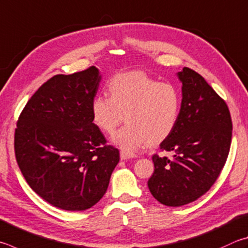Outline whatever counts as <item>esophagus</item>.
Listing matches in <instances>:
<instances>
[{
    "label": "esophagus",
    "mask_w": 248,
    "mask_h": 248,
    "mask_svg": "<svg viewBox=\"0 0 248 248\" xmlns=\"http://www.w3.org/2000/svg\"><path fill=\"white\" fill-rule=\"evenodd\" d=\"M134 155L132 154H129L127 152H120V159L121 160H125V159H129V158H133Z\"/></svg>",
    "instance_id": "34e87169"
}]
</instances>
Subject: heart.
<instances>
[{
    "mask_svg": "<svg viewBox=\"0 0 248 248\" xmlns=\"http://www.w3.org/2000/svg\"><path fill=\"white\" fill-rule=\"evenodd\" d=\"M110 96L93 98L92 119L98 129L112 133L125 118L128 124L116 132L112 143L134 152L147 142L167 139L178 123L181 98L173 84L148 77L141 71L118 75L108 84Z\"/></svg>",
    "mask_w": 248,
    "mask_h": 248,
    "instance_id": "1",
    "label": "heart"
}]
</instances>
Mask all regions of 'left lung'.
<instances>
[{"mask_svg": "<svg viewBox=\"0 0 248 248\" xmlns=\"http://www.w3.org/2000/svg\"><path fill=\"white\" fill-rule=\"evenodd\" d=\"M182 102L178 123L160 150L173 158L153 156L154 173L147 182L161 204L179 207L200 199L213 186L226 164L232 139L228 106L196 71L178 73Z\"/></svg>", "mask_w": 248, "mask_h": 248, "instance_id": "8db88e82", "label": "left lung"}]
</instances>
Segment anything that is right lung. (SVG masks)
<instances>
[{"mask_svg":"<svg viewBox=\"0 0 248 248\" xmlns=\"http://www.w3.org/2000/svg\"><path fill=\"white\" fill-rule=\"evenodd\" d=\"M102 76L96 67L56 75L38 89L17 121L15 155L29 186L57 208L81 211L104 196L119 151L92 119Z\"/></svg>","mask_w":248,"mask_h":248,"instance_id":"add662e5","label":"right lung"}]
</instances>
